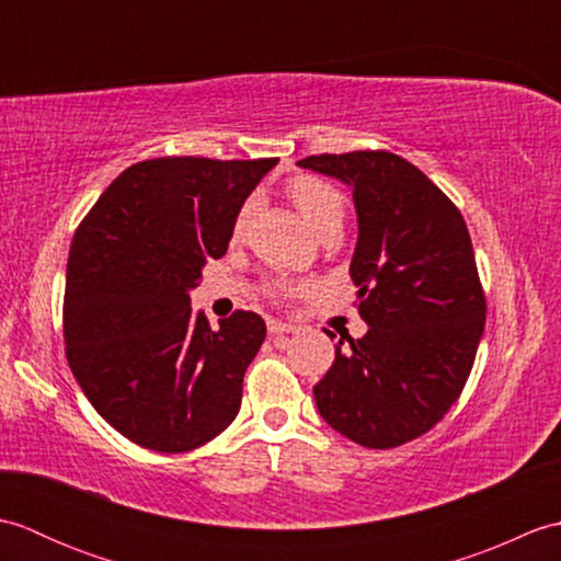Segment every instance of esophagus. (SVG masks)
<instances>
[{
	"mask_svg": "<svg viewBox=\"0 0 561 561\" xmlns=\"http://www.w3.org/2000/svg\"><path fill=\"white\" fill-rule=\"evenodd\" d=\"M267 330H270V335H284V332H296V325L282 323V320H270Z\"/></svg>",
	"mask_w": 561,
	"mask_h": 561,
	"instance_id": "obj_1",
	"label": "esophagus"
}]
</instances>
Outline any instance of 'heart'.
I'll use <instances>...</instances> for the list:
<instances>
[{"mask_svg": "<svg viewBox=\"0 0 561 561\" xmlns=\"http://www.w3.org/2000/svg\"><path fill=\"white\" fill-rule=\"evenodd\" d=\"M287 195L294 202V207L299 209L304 221L308 224V229L313 233H320L328 226H342L344 217V197L340 190L323 181V178L316 175H296L287 183ZM255 211V202L248 199L243 202V207L238 209L236 219L231 224V238L233 241H241L248 221ZM301 289V284H294L289 279H277L270 284V294L274 296H291Z\"/></svg>", "mask_w": 561, "mask_h": 561, "instance_id": "1", "label": "heart"}]
</instances>
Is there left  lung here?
<instances>
[{
	"instance_id": "left-lung-1",
	"label": "left lung",
	"mask_w": 561,
	"mask_h": 561,
	"mask_svg": "<svg viewBox=\"0 0 561 561\" xmlns=\"http://www.w3.org/2000/svg\"><path fill=\"white\" fill-rule=\"evenodd\" d=\"M301 169L347 183L359 238L350 274L368 332L344 337L316 383L323 420L366 448H396L460 398L484 332V291L458 207L390 151L320 153ZM330 335V332H328Z\"/></svg>"
}]
</instances>
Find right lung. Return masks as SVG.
I'll use <instances>...</instances> for the list:
<instances>
[{"mask_svg": "<svg viewBox=\"0 0 561 561\" xmlns=\"http://www.w3.org/2000/svg\"><path fill=\"white\" fill-rule=\"evenodd\" d=\"M277 159L163 157L129 165L69 248L62 328L83 396L133 444L185 453L229 426L267 328L236 311L219 330L193 313L207 260Z\"/></svg>", "mask_w": 561, "mask_h": 561, "instance_id": "right-lung-1", "label": "right lung"}]
</instances>
